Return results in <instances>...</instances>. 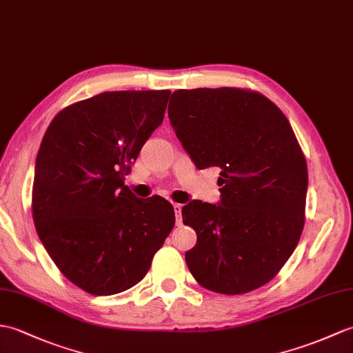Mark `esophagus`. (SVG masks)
Segmentation results:
<instances>
[{"label": "esophagus", "instance_id": "esophagus-1", "mask_svg": "<svg viewBox=\"0 0 353 353\" xmlns=\"http://www.w3.org/2000/svg\"><path fill=\"white\" fill-rule=\"evenodd\" d=\"M173 208H174V214H176V223L180 225V223H182V204L174 203Z\"/></svg>", "mask_w": 353, "mask_h": 353}]
</instances>
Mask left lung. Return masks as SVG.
I'll list each match as a JSON object with an SVG mask.
<instances>
[{
	"instance_id": "left-lung-1",
	"label": "left lung",
	"mask_w": 353,
	"mask_h": 353,
	"mask_svg": "<svg viewBox=\"0 0 353 353\" xmlns=\"http://www.w3.org/2000/svg\"><path fill=\"white\" fill-rule=\"evenodd\" d=\"M168 117L196 168H221L219 204L194 200L182 209L196 233L188 269L216 293L261 288L305 223L307 162L288 117L263 94L234 87L177 90Z\"/></svg>"
}]
</instances>
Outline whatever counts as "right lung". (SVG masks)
<instances>
[{
	"label": "right lung",
	"mask_w": 353,
	"mask_h": 353,
	"mask_svg": "<svg viewBox=\"0 0 353 353\" xmlns=\"http://www.w3.org/2000/svg\"><path fill=\"white\" fill-rule=\"evenodd\" d=\"M170 90L105 92L61 110L36 158L32 219L49 257L96 296L145 276L173 230L171 203L138 199L125 176L167 108Z\"/></svg>",
	"instance_id": "add662e5"
}]
</instances>
